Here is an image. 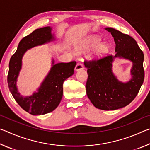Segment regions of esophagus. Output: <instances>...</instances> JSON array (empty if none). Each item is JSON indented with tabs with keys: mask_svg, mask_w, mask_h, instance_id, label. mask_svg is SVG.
Instances as JSON below:
<instances>
[{
	"mask_svg": "<svg viewBox=\"0 0 150 150\" xmlns=\"http://www.w3.org/2000/svg\"><path fill=\"white\" fill-rule=\"evenodd\" d=\"M83 64H81L80 63H77V65H76L75 67V71H78L79 70H82L83 69Z\"/></svg>",
	"mask_w": 150,
	"mask_h": 150,
	"instance_id": "obj_1",
	"label": "esophagus"
}]
</instances>
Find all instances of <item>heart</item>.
<instances>
[{"label":"heart","mask_w":150,"mask_h":150,"mask_svg":"<svg viewBox=\"0 0 150 150\" xmlns=\"http://www.w3.org/2000/svg\"><path fill=\"white\" fill-rule=\"evenodd\" d=\"M101 42L102 40L100 37L97 35H92L76 45L75 49L78 53H85L93 49L90 54L91 59L99 60L105 57L110 50V45L107 43H101Z\"/></svg>","instance_id":"1"}]
</instances>
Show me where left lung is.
Here are the masks:
<instances>
[{
    "label": "left lung",
    "instance_id": "left-lung-1",
    "mask_svg": "<svg viewBox=\"0 0 150 150\" xmlns=\"http://www.w3.org/2000/svg\"><path fill=\"white\" fill-rule=\"evenodd\" d=\"M105 30L114 38L116 54L85 62L88 69L86 90L88 98L96 108L104 110H116L129 105L138 95L144 79V56L132 37L112 28ZM115 58L133 63L131 78L127 82L119 81L113 74L112 63Z\"/></svg>",
    "mask_w": 150,
    "mask_h": 150
}]
</instances>
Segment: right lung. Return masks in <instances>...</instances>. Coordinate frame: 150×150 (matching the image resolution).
<instances>
[{
  "label": "right lung",
  "mask_w": 150,
  "mask_h": 150,
  "mask_svg": "<svg viewBox=\"0 0 150 150\" xmlns=\"http://www.w3.org/2000/svg\"><path fill=\"white\" fill-rule=\"evenodd\" d=\"M52 28L47 26L36 29L20 42L16 52L9 62L8 85L9 90L17 103L25 111L32 115H43L56 108L63 96V83L73 75L75 62L55 63L52 59V67L38 89L29 96L19 93L17 81L22 69V58L28 50L54 41Z\"/></svg>",
  "instance_id": "obj_1"
}]
</instances>
